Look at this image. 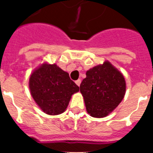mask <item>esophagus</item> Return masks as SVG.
I'll return each mask as SVG.
<instances>
[{"mask_svg":"<svg viewBox=\"0 0 153 153\" xmlns=\"http://www.w3.org/2000/svg\"><path fill=\"white\" fill-rule=\"evenodd\" d=\"M75 83H76L79 86H80V84H81V79H78V80H76V81H75Z\"/></svg>","mask_w":153,"mask_h":153,"instance_id":"1","label":"esophagus"}]
</instances>
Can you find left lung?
I'll use <instances>...</instances> for the list:
<instances>
[{"instance_id": "8db88e82", "label": "left lung", "mask_w": 153, "mask_h": 153, "mask_svg": "<svg viewBox=\"0 0 153 153\" xmlns=\"http://www.w3.org/2000/svg\"><path fill=\"white\" fill-rule=\"evenodd\" d=\"M80 84L86 111L94 117H104L118 105L126 94V81L120 71L105 62L86 71Z\"/></svg>"}]
</instances>
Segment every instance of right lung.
Segmentation results:
<instances>
[{
  "label": "right lung",
  "instance_id": "right-lung-1",
  "mask_svg": "<svg viewBox=\"0 0 153 153\" xmlns=\"http://www.w3.org/2000/svg\"><path fill=\"white\" fill-rule=\"evenodd\" d=\"M29 88L35 102L45 114L50 115L63 113L72 94L79 91L67 72L55 64L47 63L31 74Z\"/></svg>",
  "mask_w": 153,
  "mask_h": 153
}]
</instances>
